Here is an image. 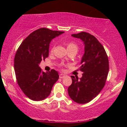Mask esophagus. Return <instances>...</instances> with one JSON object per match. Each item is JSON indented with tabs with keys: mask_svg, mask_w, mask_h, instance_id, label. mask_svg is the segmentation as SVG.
Listing matches in <instances>:
<instances>
[{
	"mask_svg": "<svg viewBox=\"0 0 127 127\" xmlns=\"http://www.w3.org/2000/svg\"><path fill=\"white\" fill-rule=\"evenodd\" d=\"M65 76H66V75H64V74H62V73H61V74H60V75H59V77H60V78H62V79H63V78H65Z\"/></svg>",
	"mask_w": 127,
	"mask_h": 127,
	"instance_id": "obj_1",
	"label": "esophagus"
}]
</instances>
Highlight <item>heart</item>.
I'll use <instances>...</instances> for the list:
<instances>
[{
	"instance_id": "1",
	"label": "heart",
	"mask_w": 127,
	"mask_h": 127,
	"mask_svg": "<svg viewBox=\"0 0 127 127\" xmlns=\"http://www.w3.org/2000/svg\"><path fill=\"white\" fill-rule=\"evenodd\" d=\"M66 46H67V50H69V49H75L76 51H78V46L75 42H72V41L67 42L66 43ZM53 49H54V46H52L51 49V51L52 52V51H53Z\"/></svg>"
}]
</instances>
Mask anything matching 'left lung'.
I'll return each instance as SVG.
<instances>
[{
	"label": "left lung",
	"instance_id": "obj_1",
	"mask_svg": "<svg viewBox=\"0 0 127 127\" xmlns=\"http://www.w3.org/2000/svg\"><path fill=\"white\" fill-rule=\"evenodd\" d=\"M85 45L80 70L82 78L71 76L72 84L68 88L72 100L85 104L94 99L104 87L109 72V60L104 47L95 37L87 32L72 34Z\"/></svg>",
	"mask_w": 127,
	"mask_h": 127
}]
</instances>
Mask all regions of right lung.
<instances>
[{"label":"right lung","instance_id":"right-lung-1","mask_svg":"<svg viewBox=\"0 0 127 127\" xmlns=\"http://www.w3.org/2000/svg\"><path fill=\"white\" fill-rule=\"evenodd\" d=\"M63 33L46 28L37 29L23 40L16 52L14 70L17 83L24 94L33 101L48 97L59 79L56 70L43 72L39 65L48 57L52 39Z\"/></svg>","mask_w":127,"mask_h":127}]
</instances>
